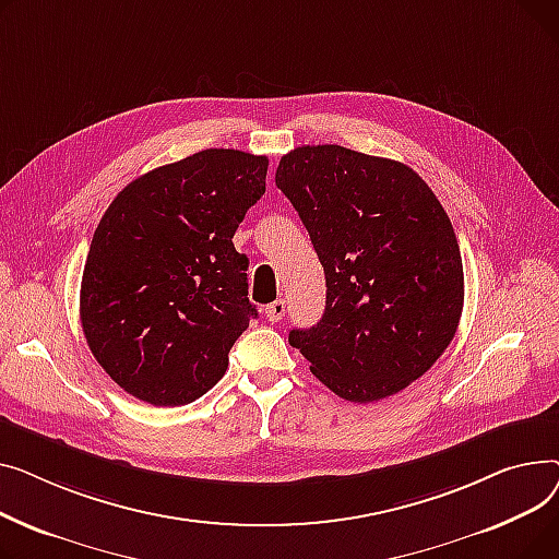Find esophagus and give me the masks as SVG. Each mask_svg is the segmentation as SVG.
I'll use <instances>...</instances> for the list:
<instances>
[{
    "label": "esophagus",
    "mask_w": 559,
    "mask_h": 559,
    "mask_svg": "<svg viewBox=\"0 0 559 559\" xmlns=\"http://www.w3.org/2000/svg\"><path fill=\"white\" fill-rule=\"evenodd\" d=\"M284 313H286V302L284 300H275L266 307V318L271 322H280L284 318Z\"/></svg>",
    "instance_id": "obj_1"
}]
</instances>
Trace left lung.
Instances as JSON below:
<instances>
[{"mask_svg": "<svg viewBox=\"0 0 559 559\" xmlns=\"http://www.w3.org/2000/svg\"><path fill=\"white\" fill-rule=\"evenodd\" d=\"M275 185L300 214L324 269L318 324L288 343L356 404L397 395L455 336L465 302L451 221L411 167L338 144L280 159Z\"/></svg>", "mask_w": 559, "mask_h": 559, "instance_id": "8db88e82", "label": "left lung"}]
</instances>
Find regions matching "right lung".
Instances as JSON below:
<instances>
[{
    "label": "right lung",
    "mask_w": 559,
    "mask_h": 559,
    "mask_svg": "<svg viewBox=\"0 0 559 559\" xmlns=\"http://www.w3.org/2000/svg\"><path fill=\"white\" fill-rule=\"evenodd\" d=\"M269 157L207 148L117 193L81 282L85 341L110 379L153 406L203 397L257 318L233 237L266 191Z\"/></svg>",
    "instance_id": "add662e5"
}]
</instances>
